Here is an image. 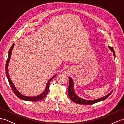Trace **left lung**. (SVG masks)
Returning <instances> with one entry per match:
<instances>
[{
  "label": "left lung",
  "instance_id": "8db88e82",
  "mask_svg": "<svg viewBox=\"0 0 124 124\" xmlns=\"http://www.w3.org/2000/svg\"><path fill=\"white\" fill-rule=\"evenodd\" d=\"M109 48L111 49V51L113 52V55H114V57H115V52L114 49L112 47H108ZM113 90L110 93H108V95H105V96L98 99H95L93 100H86L80 98L78 97L77 95L75 94V92H74V84H73V81L72 79L70 77H69V87H68V94L70 98V99L72 101H73L75 103L77 104H86V105H90V104H93L95 103H97L98 102H100L101 101L104 100L108 98L111 94L112 93Z\"/></svg>",
  "mask_w": 124,
  "mask_h": 124
}]
</instances>
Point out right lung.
Instances as JSON below:
<instances>
[{
    "instance_id": "obj_1",
    "label": "right lung",
    "mask_w": 124,
    "mask_h": 124,
    "mask_svg": "<svg viewBox=\"0 0 124 124\" xmlns=\"http://www.w3.org/2000/svg\"><path fill=\"white\" fill-rule=\"evenodd\" d=\"M15 44H13V45H12V46L10 48V50L9 51V54H8V57L7 58V61H6V75L7 76V78H8V80L9 81V83L10 84V86L11 87V89L13 91V92L14 93L16 96L21 99L24 100H26V101H33V102H36V101H39L41 100H42V99H44L45 97H46V96L47 95L48 91H49V83H50V81L54 78V77H55L56 75H54L51 78H50L49 79V80L48 81V83L46 85V89L43 92V93L40 94V95H37V96L36 97H26V96H24V95H23L21 94L19 92L16 90V87L14 86L13 84L12 83L11 79H10V77H9V73H8V65H9V63L10 61V59L11 58V55L12 54V51L13 49V47Z\"/></svg>"
}]
</instances>
